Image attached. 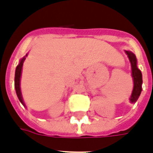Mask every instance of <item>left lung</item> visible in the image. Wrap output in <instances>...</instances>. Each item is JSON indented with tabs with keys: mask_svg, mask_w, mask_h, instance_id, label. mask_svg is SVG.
<instances>
[{
	"mask_svg": "<svg viewBox=\"0 0 153 153\" xmlns=\"http://www.w3.org/2000/svg\"><path fill=\"white\" fill-rule=\"evenodd\" d=\"M126 53L128 54V58H129L130 62H131V73H132V78H133L134 81L133 91H132V94H131L130 100H131V102H136V100H138L139 96L141 93V85L142 82H143L142 81V74L136 66V55L130 51H126Z\"/></svg>",
	"mask_w": 153,
	"mask_h": 153,
	"instance_id": "8db88e82",
	"label": "left lung"
}]
</instances>
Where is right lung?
<instances>
[{
  "instance_id": "obj_1",
  "label": "right lung",
  "mask_w": 153,
  "mask_h": 153,
  "mask_svg": "<svg viewBox=\"0 0 153 153\" xmlns=\"http://www.w3.org/2000/svg\"><path fill=\"white\" fill-rule=\"evenodd\" d=\"M27 56V54H26ZM25 58H22L21 62H20L19 65L17 66L16 68V72H15V89H16V92H17V97L19 99L20 102H22V104H24V102H23V100H22V93H21V88H20V79H21V74H22V66H23V62L25 61Z\"/></svg>"
}]
</instances>
